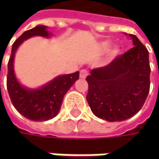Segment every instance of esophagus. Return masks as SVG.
<instances>
[{"label": "esophagus", "mask_w": 159, "mask_h": 159, "mask_svg": "<svg viewBox=\"0 0 159 159\" xmlns=\"http://www.w3.org/2000/svg\"><path fill=\"white\" fill-rule=\"evenodd\" d=\"M88 70H81L80 72V79H86V77L88 76Z\"/></svg>", "instance_id": "1"}]
</instances>
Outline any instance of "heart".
Here are the masks:
<instances>
[{
    "mask_svg": "<svg viewBox=\"0 0 159 159\" xmlns=\"http://www.w3.org/2000/svg\"><path fill=\"white\" fill-rule=\"evenodd\" d=\"M111 47V42H103V43H102L101 45V49L102 51H106L109 49V48ZM119 52H120V50H119V48H117V47H115V48H111V50H110V52L108 54V58H107V61L108 62H111V61H112L113 59H115V58L117 57L119 55Z\"/></svg>",
    "mask_w": 159,
    "mask_h": 159,
    "instance_id": "obj_1",
    "label": "heart"
}]
</instances>
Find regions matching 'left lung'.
<instances>
[{
    "label": "left lung",
    "mask_w": 159,
    "mask_h": 159,
    "mask_svg": "<svg viewBox=\"0 0 159 159\" xmlns=\"http://www.w3.org/2000/svg\"><path fill=\"white\" fill-rule=\"evenodd\" d=\"M125 35L127 34H125ZM134 48L87 77V101L97 118L109 122L130 119L143 106L150 92L149 52L134 34Z\"/></svg>",
    "instance_id": "left-lung-1"
}]
</instances>
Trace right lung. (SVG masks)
Listing matches in <instances>:
<instances>
[{
  "label": "right lung",
  "mask_w": 159,
  "mask_h": 159,
  "mask_svg": "<svg viewBox=\"0 0 159 159\" xmlns=\"http://www.w3.org/2000/svg\"><path fill=\"white\" fill-rule=\"evenodd\" d=\"M52 34L48 26L39 25L25 31L12 45L8 63L7 89L12 104L16 111L33 121H46L55 118L59 112L67 91L79 80L80 72L59 75L38 89H29L20 84L14 70L16 51L25 40L34 36L49 38Z\"/></svg>",
  "instance_id": "add662e5"
}]
</instances>
